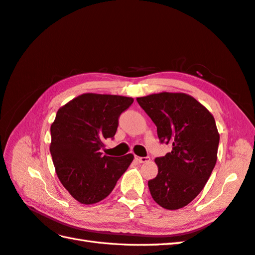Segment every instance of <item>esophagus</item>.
<instances>
[{"instance_id": "obj_1", "label": "esophagus", "mask_w": 255, "mask_h": 255, "mask_svg": "<svg viewBox=\"0 0 255 255\" xmlns=\"http://www.w3.org/2000/svg\"><path fill=\"white\" fill-rule=\"evenodd\" d=\"M135 159L138 163H145V162H148V161L150 160V158H149V157H137V156L135 157Z\"/></svg>"}]
</instances>
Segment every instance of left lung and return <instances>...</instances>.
I'll return each instance as SVG.
<instances>
[{"instance_id": "left-lung-1", "label": "left lung", "mask_w": 255, "mask_h": 255, "mask_svg": "<svg viewBox=\"0 0 255 255\" xmlns=\"http://www.w3.org/2000/svg\"><path fill=\"white\" fill-rule=\"evenodd\" d=\"M136 99L156 124L160 141L172 145L171 152L154 159L158 174L148 182L151 197L166 210L184 208L200 194L215 166L220 134L214 117L185 93Z\"/></svg>"}]
</instances>
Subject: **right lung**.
<instances>
[{
	"instance_id": "obj_1",
	"label": "right lung",
	"mask_w": 255,
	"mask_h": 255,
	"mask_svg": "<svg viewBox=\"0 0 255 255\" xmlns=\"http://www.w3.org/2000/svg\"><path fill=\"white\" fill-rule=\"evenodd\" d=\"M133 102L132 97L85 93L58 109L49 150L60 183L80 203L104 200L132 163V153L109 157L101 149L105 139L114 137L118 119Z\"/></svg>"
}]
</instances>
